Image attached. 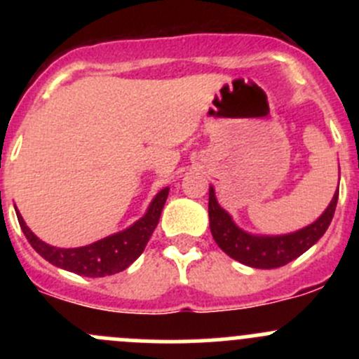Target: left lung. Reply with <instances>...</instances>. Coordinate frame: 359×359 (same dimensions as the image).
<instances>
[{"label":"left lung","mask_w":359,"mask_h":359,"mask_svg":"<svg viewBox=\"0 0 359 359\" xmlns=\"http://www.w3.org/2000/svg\"><path fill=\"white\" fill-rule=\"evenodd\" d=\"M337 200H339V189H337L327 210L320 215V219H316L304 229L290 234H280V236H257V234H250L247 231L240 229L234 224L229 213L219 205L215 191L210 186V231H212L213 240L220 250L238 262L250 267H257V269H274V267L285 266V264L292 262L293 259L302 255L323 236L325 231L330 226L332 219H334Z\"/></svg>","instance_id":"left-lung-1"}]
</instances>
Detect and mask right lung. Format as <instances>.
<instances>
[{"label":"right lung","mask_w":359,"mask_h":359,"mask_svg":"<svg viewBox=\"0 0 359 359\" xmlns=\"http://www.w3.org/2000/svg\"><path fill=\"white\" fill-rule=\"evenodd\" d=\"M168 187L159 191L156 198L151 201L146 215L137 220L128 229L79 248H57L45 243L25 226L19 210H15V212L20 229L24 231L31 247L43 259L48 260L53 266L60 267V269L71 271V273L81 274V276L102 278L125 271L130 264L139 259V255L144 252L147 241H149L151 234L156 229L161 210L165 206L166 198H168Z\"/></svg>","instance_id":"obj_1"}]
</instances>
